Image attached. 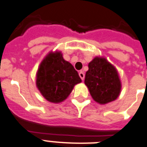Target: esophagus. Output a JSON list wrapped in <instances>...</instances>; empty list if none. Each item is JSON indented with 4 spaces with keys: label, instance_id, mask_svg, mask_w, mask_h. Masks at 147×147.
<instances>
[{
    "label": "esophagus",
    "instance_id": "34e87169",
    "mask_svg": "<svg viewBox=\"0 0 147 147\" xmlns=\"http://www.w3.org/2000/svg\"><path fill=\"white\" fill-rule=\"evenodd\" d=\"M79 76H80V78H82V80L84 79V76H84V73L82 71H81L79 72Z\"/></svg>",
    "mask_w": 147,
    "mask_h": 147
}]
</instances>
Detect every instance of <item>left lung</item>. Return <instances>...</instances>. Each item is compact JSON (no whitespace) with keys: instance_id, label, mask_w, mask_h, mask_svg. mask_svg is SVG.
I'll use <instances>...</instances> for the list:
<instances>
[{"instance_id":"obj_1","label":"left lung","mask_w":147,"mask_h":147,"mask_svg":"<svg viewBox=\"0 0 147 147\" xmlns=\"http://www.w3.org/2000/svg\"><path fill=\"white\" fill-rule=\"evenodd\" d=\"M84 84L94 101L104 105L120 95L121 83L116 68L105 57H96L88 64Z\"/></svg>"}]
</instances>
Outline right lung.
<instances>
[{"mask_svg":"<svg viewBox=\"0 0 147 147\" xmlns=\"http://www.w3.org/2000/svg\"><path fill=\"white\" fill-rule=\"evenodd\" d=\"M81 82L78 71L63 59L60 51L50 52L37 71V88L47 100L53 103L65 100L75 85Z\"/></svg>","mask_w":147,"mask_h":147,"instance_id":"right-lung-1","label":"right lung"}]
</instances>
